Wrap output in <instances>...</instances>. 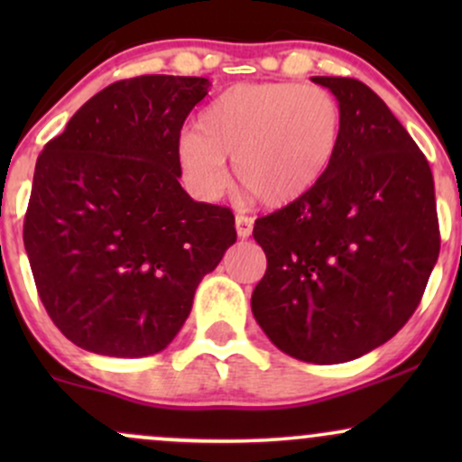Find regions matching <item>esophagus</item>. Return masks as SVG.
Returning a JSON list of instances; mask_svg holds the SVG:
<instances>
[{"label": "esophagus", "instance_id": "34e87169", "mask_svg": "<svg viewBox=\"0 0 462 462\" xmlns=\"http://www.w3.org/2000/svg\"><path fill=\"white\" fill-rule=\"evenodd\" d=\"M235 224H236V235L241 236V238H247L249 235H252V230H254V219H252V217L236 215Z\"/></svg>", "mask_w": 462, "mask_h": 462}]
</instances>
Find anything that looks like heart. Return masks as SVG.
Here are the masks:
<instances>
[{
  "label": "heart",
  "instance_id": "b5f03b06",
  "mask_svg": "<svg viewBox=\"0 0 462 462\" xmlns=\"http://www.w3.org/2000/svg\"><path fill=\"white\" fill-rule=\"evenodd\" d=\"M195 130L180 143V164L199 195L219 198L232 161L243 189L269 208H284L330 169L343 108L317 84H236L201 110Z\"/></svg>",
  "mask_w": 462,
  "mask_h": 462
}]
</instances>
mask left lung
<instances>
[{
    "mask_svg": "<svg viewBox=\"0 0 462 462\" xmlns=\"http://www.w3.org/2000/svg\"><path fill=\"white\" fill-rule=\"evenodd\" d=\"M312 82L341 104V145L309 195L254 224L267 272L252 312L284 354L332 365L411 319L441 238L430 164L389 106L358 79Z\"/></svg>",
    "mask_w": 462,
    "mask_h": 462,
    "instance_id": "8db88e82",
    "label": "left lung"
}]
</instances>
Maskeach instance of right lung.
I'll use <instances>...</instances> for the list:
<instances>
[{"mask_svg": "<svg viewBox=\"0 0 462 462\" xmlns=\"http://www.w3.org/2000/svg\"><path fill=\"white\" fill-rule=\"evenodd\" d=\"M208 88L206 78L121 79L41 152L23 243L47 315L78 347L162 352L236 241L230 208L180 184V130Z\"/></svg>", "mask_w": 462, "mask_h": 462, "instance_id": "add662e5", "label": "right lung"}]
</instances>
